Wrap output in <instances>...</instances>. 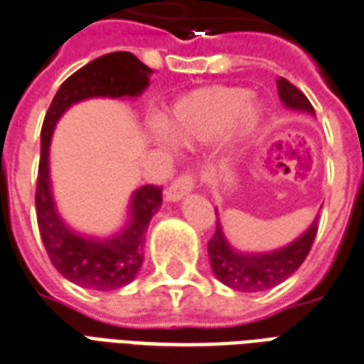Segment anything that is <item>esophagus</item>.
<instances>
[{"instance_id": "1", "label": "esophagus", "mask_w": 364, "mask_h": 364, "mask_svg": "<svg viewBox=\"0 0 364 364\" xmlns=\"http://www.w3.org/2000/svg\"><path fill=\"white\" fill-rule=\"evenodd\" d=\"M195 175L191 173H183L179 175V177H175L173 181H171V185L166 189V198L171 200V203L179 200V198H183L187 193H191V191L195 189Z\"/></svg>"}]
</instances>
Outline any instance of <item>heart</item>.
Wrapping results in <instances>:
<instances>
[{
    "label": "heart",
    "mask_w": 364,
    "mask_h": 364,
    "mask_svg": "<svg viewBox=\"0 0 364 364\" xmlns=\"http://www.w3.org/2000/svg\"><path fill=\"white\" fill-rule=\"evenodd\" d=\"M262 121V107L241 86H204L175 102L161 117L164 131L177 142H210L230 129L243 141Z\"/></svg>",
    "instance_id": "heart-1"
}]
</instances>
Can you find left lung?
<instances>
[{
	"label": "left lung",
	"mask_w": 364,
	"mask_h": 364,
	"mask_svg": "<svg viewBox=\"0 0 364 364\" xmlns=\"http://www.w3.org/2000/svg\"><path fill=\"white\" fill-rule=\"evenodd\" d=\"M278 94L285 107L314 114V107L311 106L309 98L287 79L278 80ZM316 231H318V218L297 241H293L284 249L262 252V255H249V252H237L223 237L220 222H216V233L208 241L210 266L216 278L231 289L243 293L264 291L282 284L299 270V266L305 262L306 255L311 252Z\"/></svg>",
	"instance_id": "8db88e82"
}]
</instances>
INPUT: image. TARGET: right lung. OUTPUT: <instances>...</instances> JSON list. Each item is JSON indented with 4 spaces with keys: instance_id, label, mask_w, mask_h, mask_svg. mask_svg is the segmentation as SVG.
<instances>
[{
    "instance_id": "right-lung-1",
    "label": "right lung",
    "mask_w": 364,
    "mask_h": 364,
    "mask_svg": "<svg viewBox=\"0 0 364 364\" xmlns=\"http://www.w3.org/2000/svg\"><path fill=\"white\" fill-rule=\"evenodd\" d=\"M152 69L129 52L106 53L73 73L59 86L42 125L36 218L46 252L55 270L73 284L96 291H112L131 284L144 258L146 228L161 204V187L144 185L134 191L129 208V223L109 239L77 235L55 212L50 183V141L55 123L80 100L139 96L150 82Z\"/></svg>"
}]
</instances>
